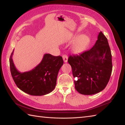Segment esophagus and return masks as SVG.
I'll return each mask as SVG.
<instances>
[{
    "mask_svg": "<svg viewBox=\"0 0 125 125\" xmlns=\"http://www.w3.org/2000/svg\"><path fill=\"white\" fill-rule=\"evenodd\" d=\"M63 60L64 61V62H68V56L67 55H63Z\"/></svg>",
    "mask_w": 125,
    "mask_h": 125,
    "instance_id": "obj_1",
    "label": "esophagus"
}]
</instances>
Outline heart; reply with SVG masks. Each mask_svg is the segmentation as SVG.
Wrapping results in <instances>:
<instances>
[{
  "mask_svg": "<svg viewBox=\"0 0 125 125\" xmlns=\"http://www.w3.org/2000/svg\"><path fill=\"white\" fill-rule=\"evenodd\" d=\"M77 36H75L74 39H76ZM90 42V38L86 35H82L74 42L73 46V51L75 54H78L86 48Z\"/></svg>",
  "mask_w": 125,
  "mask_h": 125,
  "instance_id": "obj_1",
  "label": "heart"
}]
</instances>
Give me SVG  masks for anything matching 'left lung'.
I'll return each instance as SVG.
<instances>
[{"label":"left lung","instance_id":"obj_1","mask_svg":"<svg viewBox=\"0 0 125 125\" xmlns=\"http://www.w3.org/2000/svg\"><path fill=\"white\" fill-rule=\"evenodd\" d=\"M75 89L79 94H94L105 88L112 70V55L107 38L100 31L91 49L70 56Z\"/></svg>","mask_w":125,"mask_h":125}]
</instances>
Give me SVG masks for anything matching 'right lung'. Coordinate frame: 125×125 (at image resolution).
<instances>
[{
	"label": "right lung",
	"instance_id": "right-lung-1",
	"mask_svg": "<svg viewBox=\"0 0 125 125\" xmlns=\"http://www.w3.org/2000/svg\"><path fill=\"white\" fill-rule=\"evenodd\" d=\"M13 52L10 58V70L18 88L32 95L48 94L55 89L58 71L63 64L62 57L46 54L35 68L27 72L20 73L13 63Z\"/></svg>",
	"mask_w": 125,
	"mask_h": 125
}]
</instances>
